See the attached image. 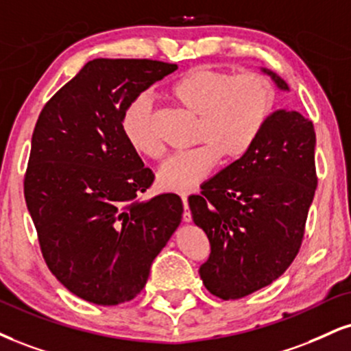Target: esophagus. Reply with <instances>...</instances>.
<instances>
[{
	"mask_svg": "<svg viewBox=\"0 0 351 351\" xmlns=\"http://www.w3.org/2000/svg\"><path fill=\"white\" fill-rule=\"evenodd\" d=\"M181 201H183V208H184L183 221L189 222L191 221V213H189V208H188V194H181Z\"/></svg>",
	"mask_w": 351,
	"mask_h": 351,
	"instance_id": "esophagus-1",
	"label": "esophagus"
}]
</instances>
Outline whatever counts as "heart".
I'll list each match as a JSON object with an SVG mask.
<instances>
[{
  "label": "heart",
  "instance_id": "obj_1",
  "mask_svg": "<svg viewBox=\"0 0 351 351\" xmlns=\"http://www.w3.org/2000/svg\"><path fill=\"white\" fill-rule=\"evenodd\" d=\"M168 95L184 111L199 117L194 143L176 152L158 167L157 183L167 191H188L213 171L217 157L237 162L267 128L276 106V91L263 75L196 66L168 88ZM122 135L137 154L158 158L163 152L155 111L147 96L130 101L121 117Z\"/></svg>",
  "mask_w": 351,
  "mask_h": 351
}]
</instances>
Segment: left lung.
<instances>
[{
  "instance_id": "obj_1",
  "label": "left lung",
  "mask_w": 351,
  "mask_h": 351,
  "mask_svg": "<svg viewBox=\"0 0 351 351\" xmlns=\"http://www.w3.org/2000/svg\"><path fill=\"white\" fill-rule=\"evenodd\" d=\"M280 90L285 80L263 69ZM315 132L301 112L274 111L242 158L188 197L210 255L199 274L206 289L229 301L271 285L296 258L314 199Z\"/></svg>"
}]
</instances>
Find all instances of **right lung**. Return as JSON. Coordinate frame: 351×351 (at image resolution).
<instances>
[{"mask_svg": "<svg viewBox=\"0 0 351 351\" xmlns=\"http://www.w3.org/2000/svg\"><path fill=\"white\" fill-rule=\"evenodd\" d=\"M176 69L147 58H95L37 119L26 204L49 269L88 302L116 306L137 296L181 222L178 194L138 199L154 173L121 129L130 101Z\"/></svg>", "mask_w": 351, "mask_h": 351, "instance_id": "right-lung-1", "label": "right lung"}]
</instances>
